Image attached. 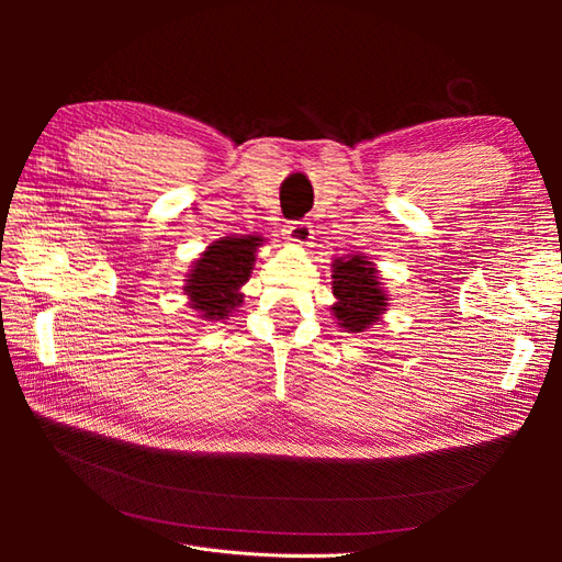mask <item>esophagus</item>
Listing matches in <instances>:
<instances>
[{
    "mask_svg": "<svg viewBox=\"0 0 562 562\" xmlns=\"http://www.w3.org/2000/svg\"><path fill=\"white\" fill-rule=\"evenodd\" d=\"M314 229L310 223H288L285 229H283V239L291 244V246H310L312 239H314Z\"/></svg>",
    "mask_w": 562,
    "mask_h": 562,
    "instance_id": "esophagus-1",
    "label": "esophagus"
}]
</instances>
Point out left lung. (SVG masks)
Instances as JSON below:
<instances>
[{
  "label": "left lung",
  "instance_id": "obj_1",
  "mask_svg": "<svg viewBox=\"0 0 562 562\" xmlns=\"http://www.w3.org/2000/svg\"><path fill=\"white\" fill-rule=\"evenodd\" d=\"M330 279L335 295L330 312L337 326L347 333H366L378 326L389 310V295L375 262L363 252H349L333 260Z\"/></svg>",
  "mask_w": 562,
  "mask_h": 562
}]
</instances>
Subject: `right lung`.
Wrapping results in <instances>:
<instances>
[{"label": "right lung", "instance_id": "obj_1", "mask_svg": "<svg viewBox=\"0 0 562 562\" xmlns=\"http://www.w3.org/2000/svg\"><path fill=\"white\" fill-rule=\"evenodd\" d=\"M262 244L265 239L258 234L223 236L192 262L182 291L190 300L187 304L203 321H225L241 307V288L252 274L255 255Z\"/></svg>", "mask_w": 562, "mask_h": 562}]
</instances>
